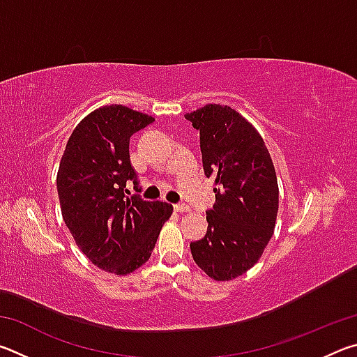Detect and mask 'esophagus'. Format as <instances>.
<instances>
[{
  "mask_svg": "<svg viewBox=\"0 0 357 357\" xmlns=\"http://www.w3.org/2000/svg\"><path fill=\"white\" fill-rule=\"evenodd\" d=\"M174 211H176V213H179V214H183V213H189L190 211V208L187 206L185 203H178V204H174Z\"/></svg>",
  "mask_w": 357,
  "mask_h": 357,
  "instance_id": "34e87169",
  "label": "esophagus"
}]
</instances>
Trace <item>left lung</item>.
<instances>
[{
    "mask_svg": "<svg viewBox=\"0 0 357 357\" xmlns=\"http://www.w3.org/2000/svg\"><path fill=\"white\" fill-rule=\"evenodd\" d=\"M185 119L200 130L204 174L215 184L208 231L190 243L192 257L211 279H236L273 238L279 211L273 159L258 130L231 107L208 104Z\"/></svg>",
    "mask_w": 357,
    "mask_h": 357,
    "instance_id": "8db88e82",
    "label": "left lung"
}]
</instances>
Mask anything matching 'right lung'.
I'll return each instance as SVG.
<instances>
[{"mask_svg":"<svg viewBox=\"0 0 357 357\" xmlns=\"http://www.w3.org/2000/svg\"><path fill=\"white\" fill-rule=\"evenodd\" d=\"M153 121L124 105L100 107L77 124L59 162L56 187L66 227L89 261L116 275L148 261L173 213L168 203L126 197L129 181L138 189L129 140Z\"/></svg>","mask_w":357,"mask_h":357,"instance_id":"1","label":"right lung"}]
</instances>
